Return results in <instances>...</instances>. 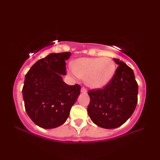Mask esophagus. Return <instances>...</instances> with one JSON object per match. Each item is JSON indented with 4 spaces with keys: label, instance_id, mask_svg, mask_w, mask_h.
Segmentation results:
<instances>
[{
    "label": "esophagus",
    "instance_id": "esophagus-1",
    "mask_svg": "<svg viewBox=\"0 0 160 160\" xmlns=\"http://www.w3.org/2000/svg\"><path fill=\"white\" fill-rule=\"evenodd\" d=\"M81 92H82V93H86L87 92L86 88H84V87H82V88H81Z\"/></svg>",
    "mask_w": 160,
    "mask_h": 160
}]
</instances>
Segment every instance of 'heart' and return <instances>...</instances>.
Wrapping results in <instances>:
<instances>
[{
  "label": "heart",
  "mask_w": 160,
  "mask_h": 160,
  "mask_svg": "<svg viewBox=\"0 0 160 160\" xmlns=\"http://www.w3.org/2000/svg\"><path fill=\"white\" fill-rule=\"evenodd\" d=\"M116 72V64L109 57L80 58L72 63L70 73L84 78L89 88L100 89L109 84Z\"/></svg>",
  "instance_id": "heart-1"
}]
</instances>
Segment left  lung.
Returning <instances> with one entry per match:
<instances>
[{"instance_id": "1", "label": "left lung", "mask_w": 160, "mask_h": 160, "mask_svg": "<svg viewBox=\"0 0 160 160\" xmlns=\"http://www.w3.org/2000/svg\"><path fill=\"white\" fill-rule=\"evenodd\" d=\"M113 61L118 66L109 83L88 92L89 116L97 126L107 129L123 125L134 112L138 102V86L133 71L122 61Z\"/></svg>"}]
</instances>
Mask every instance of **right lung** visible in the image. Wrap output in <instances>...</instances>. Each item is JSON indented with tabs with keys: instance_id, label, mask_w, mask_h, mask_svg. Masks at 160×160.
<instances>
[{
	"instance_id": "obj_1",
	"label": "right lung",
	"mask_w": 160,
	"mask_h": 160,
	"mask_svg": "<svg viewBox=\"0 0 160 160\" xmlns=\"http://www.w3.org/2000/svg\"><path fill=\"white\" fill-rule=\"evenodd\" d=\"M70 56V52L48 54L25 75L22 88L25 110L41 128H54L63 124L80 95V86L67 85L62 78L66 75L65 61Z\"/></svg>"
}]
</instances>
